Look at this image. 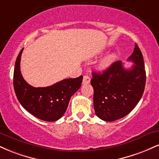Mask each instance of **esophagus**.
Segmentation results:
<instances>
[{
  "label": "esophagus",
  "mask_w": 159,
  "mask_h": 159,
  "mask_svg": "<svg viewBox=\"0 0 159 159\" xmlns=\"http://www.w3.org/2000/svg\"><path fill=\"white\" fill-rule=\"evenodd\" d=\"M90 82V78L87 75H84L83 78V84H87Z\"/></svg>",
  "instance_id": "34e87169"
}]
</instances>
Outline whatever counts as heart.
I'll list each match as a JSON object with an SVG mask.
<instances>
[{
    "label": "heart",
    "mask_w": 159,
    "mask_h": 159,
    "mask_svg": "<svg viewBox=\"0 0 159 159\" xmlns=\"http://www.w3.org/2000/svg\"><path fill=\"white\" fill-rule=\"evenodd\" d=\"M115 57H115L114 54H110V55L107 56L101 62L100 66H101L102 68H105V67H107V66L110 65L111 63L114 61Z\"/></svg>",
    "instance_id": "heart-1"
}]
</instances>
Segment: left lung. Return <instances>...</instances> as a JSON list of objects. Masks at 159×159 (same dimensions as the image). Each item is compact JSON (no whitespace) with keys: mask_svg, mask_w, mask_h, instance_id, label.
Here are the masks:
<instances>
[{"mask_svg":"<svg viewBox=\"0 0 159 159\" xmlns=\"http://www.w3.org/2000/svg\"><path fill=\"white\" fill-rule=\"evenodd\" d=\"M128 61L134 63L129 69H125L122 61H118L102 73L92 74L95 113L105 121H114L126 116L143 96L146 71L143 55L136 43Z\"/></svg>","mask_w":159,"mask_h":159,"instance_id":"8db88e82","label":"left lung"}]
</instances>
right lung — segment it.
Returning <instances> with one entry per match:
<instances>
[{"mask_svg": "<svg viewBox=\"0 0 159 159\" xmlns=\"http://www.w3.org/2000/svg\"><path fill=\"white\" fill-rule=\"evenodd\" d=\"M23 49L16 59L13 74V86L16 97L25 110L42 120L57 121L63 116L69 100L81 87L83 76L63 79L46 87H34L25 81L20 70Z\"/></svg>", "mask_w": 159, "mask_h": 159, "instance_id": "1", "label": "right lung"}]
</instances>
